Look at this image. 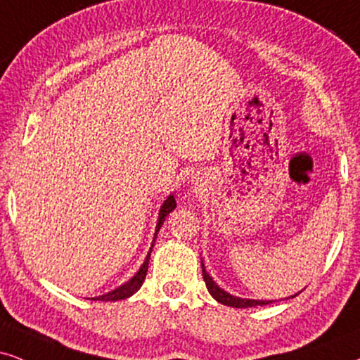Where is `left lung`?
<instances>
[{"label":"left lung","instance_id":"8db88e82","mask_svg":"<svg viewBox=\"0 0 360 360\" xmlns=\"http://www.w3.org/2000/svg\"><path fill=\"white\" fill-rule=\"evenodd\" d=\"M201 266H202V277H204V282H206V288L209 290V294H211L217 302L224 304V306H229V307H238V309L266 306V304H271L272 302V301H259V299H243V297H238V295H233V294L226 292V290L221 289L219 285H217L216 282L212 281V277L207 274V271H206V267H204L202 261H201ZM297 294L290 295V297H295V295H297Z\"/></svg>","mask_w":360,"mask_h":360}]
</instances>
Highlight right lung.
Wrapping results in <instances>:
<instances>
[{"label":"right lung","mask_w":360,"mask_h":360,"mask_svg":"<svg viewBox=\"0 0 360 360\" xmlns=\"http://www.w3.org/2000/svg\"><path fill=\"white\" fill-rule=\"evenodd\" d=\"M174 209H176V199H174V195L169 194V195H167V198H166V201L162 202L161 209H159V217H158L156 231H154L153 244H151V248H149L148 256H146V259H144L143 266L139 267V271L136 272V274H134L133 277H131L129 281L124 282V284H122V285H120V288H117V289L111 290V292H108V294H104V295H99V297H93V299H98V301H121V299H127V297H131V295H133L134 292H138L141 285H143L144 277H146V274H148L149 257H151L153 245H154V243H156V238H158L159 229H161V226L165 224V219H166L167 214L174 211Z\"/></svg>","instance_id":"right-lung-1"}]
</instances>
